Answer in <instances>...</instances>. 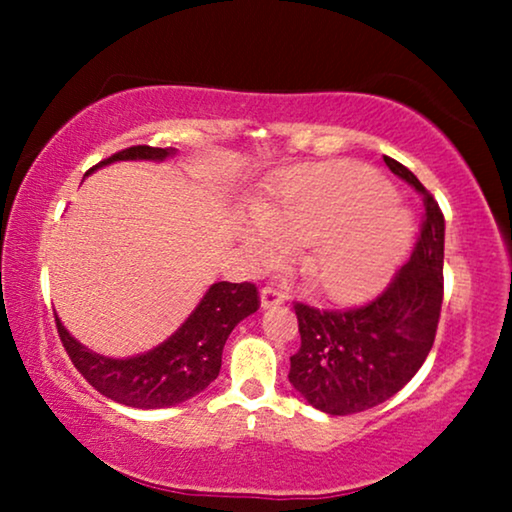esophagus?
I'll return each instance as SVG.
<instances>
[{
	"label": "esophagus",
	"mask_w": 512,
	"mask_h": 512,
	"mask_svg": "<svg viewBox=\"0 0 512 512\" xmlns=\"http://www.w3.org/2000/svg\"><path fill=\"white\" fill-rule=\"evenodd\" d=\"M284 303V293L277 289V286H265L261 291V307L268 310V307H277Z\"/></svg>",
	"instance_id": "obj_1"
}]
</instances>
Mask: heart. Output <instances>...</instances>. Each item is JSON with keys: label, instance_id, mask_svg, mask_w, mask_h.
Returning a JSON list of instances; mask_svg holds the SVG:
<instances>
[{"label": "heart", "instance_id": "b5f03b06", "mask_svg": "<svg viewBox=\"0 0 512 512\" xmlns=\"http://www.w3.org/2000/svg\"><path fill=\"white\" fill-rule=\"evenodd\" d=\"M412 237L405 209L370 170L349 163L300 167L258 209L247 244L268 263L279 247H300V268L328 298H356L380 286Z\"/></svg>", "mask_w": 512, "mask_h": 512}]
</instances>
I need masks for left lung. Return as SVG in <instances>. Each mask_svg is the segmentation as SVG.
<instances>
[{"label":"left lung","mask_w":512,"mask_h":512,"mask_svg":"<svg viewBox=\"0 0 512 512\" xmlns=\"http://www.w3.org/2000/svg\"><path fill=\"white\" fill-rule=\"evenodd\" d=\"M384 163L422 195L424 219L410 261L366 303L319 310L293 303L300 349L289 382L328 415H356L401 391L429 356L443 305L445 219L415 174L394 158Z\"/></svg>","instance_id":"1"}]
</instances>
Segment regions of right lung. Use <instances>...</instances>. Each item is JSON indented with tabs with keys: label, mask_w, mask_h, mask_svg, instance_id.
I'll list each match as a JSON object with an SVG mask.
<instances>
[{
	"label": "right lung",
	"mask_w": 512,
	"mask_h": 512,
	"mask_svg": "<svg viewBox=\"0 0 512 512\" xmlns=\"http://www.w3.org/2000/svg\"><path fill=\"white\" fill-rule=\"evenodd\" d=\"M172 153L174 149H158V146L146 144L128 146L100 160L88 172L116 163V160H163ZM258 307H261V298H258L256 284L216 282L209 286L205 298L172 338L132 359H107V356L90 352L67 333L58 317H55V326H58L62 347L88 384H93L111 401L130 405V408L153 410L188 401L207 389L221 370V354L228 335Z\"/></svg>",
	"instance_id": "obj_1"
}]
</instances>
